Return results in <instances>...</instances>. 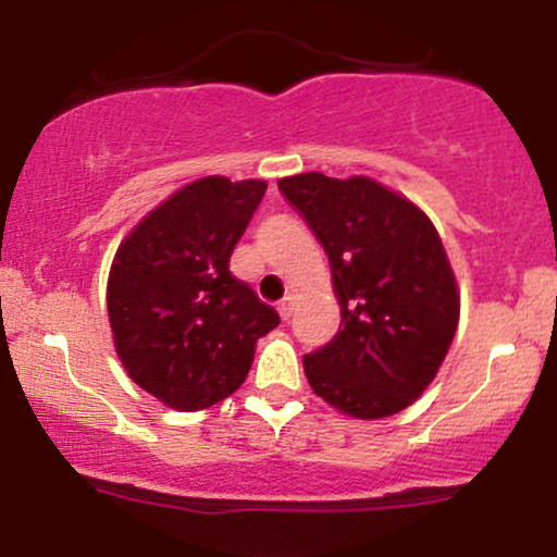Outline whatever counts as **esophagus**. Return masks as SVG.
Segmentation results:
<instances>
[{"instance_id": "esophagus-1", "label": "esophagus", "mask_w": 557, "mask_h": 557, "mask_svg": "<svg viewBox=\"0 0 557 557\" xmlns=\"http://www.w3.org/2000/svg\"><path fill=\"white\" fill-rule=\"evenodd\" d=\"M277 311H280V317H283V319H290L293 311H296V296H285L283 300H280Z\"/></svg>"}]
</instances>
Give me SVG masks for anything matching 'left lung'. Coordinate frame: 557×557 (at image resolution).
I'll list each match as a JSON object with an SVG mask.
<instances>
[{"label": "left lung", "mask_w": 557, "mask_h": 557, "mask_svg": "<svg viewBox=\"0 0 557 557\" xmlns=\"http://www.w3.org/2000/svg\"><path fill=\"white\" fill-rule=\"evenodd\" d=\"M280 190L327 251L343 317V330L304 356L306 380L345 417H393L432 385L461 317L437 227L411 198L367 175L300 172Z\"/></svg>", "instance_id": "left-lung-1"}]
</instances>
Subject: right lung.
<instances>
[{"label":"right lung","instance_id":"add662e5","mask_svg":"<svg viewBox=\"0 0 557 557\" xmlns=\"http://www.w3.org/2000/svg\"><path fill=\"white\" fill-rule=\"evenodd\" d=\"M264 190V181L198 177L151 209L114 253V350L127 376L175 411L233 395L257 341L280 324L277 311L230 274V253Z\"/></svg>","mask_w":557,"mask_h":557}]
</instances>
